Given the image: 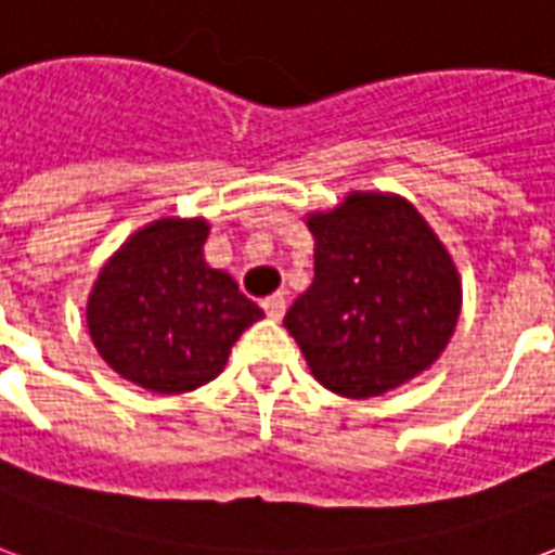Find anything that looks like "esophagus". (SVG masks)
Returning a JSON list of instances; mask_svg holds the SVG:
<instances>
[{
  "label": "esophagus",
  "mask_w": 555,
  "mask_h": 555,
  "mask_svg": "<svg viewBox=\"0 0 555 555\" xmlns=\"http://www.w3.org/2000/svg\"><path fill=\"white\" fill-rule=\"evenodd\" d=\"M261 308H264V314H268L270 320H282V317H285V296H268V299L261 302Z\"/></svg>",
  "instance_id": "34e87169"
}]
</instances>
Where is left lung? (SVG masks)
Wrapping results in <instances>:
<instances>
[{
	"label": "left lung",
	"instance_id": "8db88e82",
	"mask_svg": "<svg viewBox=\"0 0 555 555\" xmlns=\"http://www.w3.org/2000/svg\"><path fill=\"white\" fill-rule=\"evenodd\" d=\"M314 282L285 314L311 375L346 399L408 384L446 352L463 282L446 244L401 194L349 192L308 211Z\"/></svg>",
	"mask_w": 555,
	"mask_h": 555
}]
</instances>
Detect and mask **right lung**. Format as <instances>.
<instances>
[{"mask_svg":"<svg viewBox=\"0 0 555 555\" xmlns=\"http://www.w3.org/2000/svg\"><path fill=\"white\" fill-rule=\"evenodd\" d=\"M206 218H159L99 270L87 328L113 372L177 396L218 378L244 328L264 317L235 279L203 259Z\"/></svg>","mask_w":555,"mask_h":555,"instance_id":"right-lung-1","label":"right lung"}]
</instances>
